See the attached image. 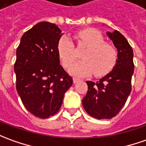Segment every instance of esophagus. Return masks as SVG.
<instances>
[{"label": "esophagus", "mask_w": 146, "mask_h": 146, "mask_svg": "<svg viewBox=\"0 0 146 146\" xmlns=\"http://www.w3.org/2000/svg\"><path fill=\"white\" fill-rule=\"evenodd\" d=\"M80 81H81L80 79L76 78V77H73V83H74V84H76V83H77V82H79Z\"/></svg>", "instance_id": "34e87169"}]
</instances>
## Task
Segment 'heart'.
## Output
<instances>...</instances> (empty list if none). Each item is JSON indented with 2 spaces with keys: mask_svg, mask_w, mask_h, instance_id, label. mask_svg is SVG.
<instances>
[{
  "mask_svg": "<svg viewBox=\"0 0 146 146\" xmlns=\"http://www.w3.org/2000/svg\"><path fill=\"white\" fill-rule=\"evenodd\" d=\"M79 43L87 47L81 55L83 60L70 66L69 72L77 77H86L91 73L100 77L106 75L113 68L117 60L115 48L104 42L102 34L93 29H86L78 33ZM57 52L62 64L69 67L76 59V52L69 36H61L57 43Z\"/></svg>",
  "mask_w": 146,
  "mask_h": 146,
  "instance_id": "1",
  "label": "heart"
}]
</instances>
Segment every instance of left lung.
<instances>
[{"label": "left lung", "instance_id": "1", "mask_svg": "<svg viewBox=\"0 0 146 146\" xmlns=\"http://www.w3.org/2000/svg\"><path fill=\"white\" fill-rule=\"evenodd\" d=\"M106 34L117 51L116 64L97 82L86 81L88 91L82 99L87 113L97 119H110L120 112L131 93L134 71L133 48L125 37L117 30Z\"/></svg>", "mask_w": 146, "mask_h": 146}]
</instances>
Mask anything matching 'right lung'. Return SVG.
<instances>
[{
	"label": "right lung",
	"mask_w": 146,
	"mask_h": 146,
	"mask_svg": "<svg viewBox=\"0 0 146 146\" xmlns=\"http://www.w3.org/2000/svg\"><path fill=\"white\" fill-rule=\"evenodd\" d=\"M62 35L55 24L40 22L24 33L17 48V91L25 109L39 118L56 114L73 84L60 65L57 43Z\"/></svg>",
	"instance_id": "obj_1"
}]
</instances>
